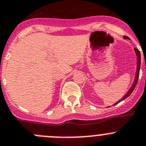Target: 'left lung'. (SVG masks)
Here are the masks:
<instances>
[{
	"instance_id": "1",
	"label": "left lung",
	"mask_w": 146,
	"mask_h": 146,
	"mask_svg": "<svg viewBox=\"0 0 146 146\" xmlns=\"http://www.w3.org/2000/svg\"><path fill=\"white\" fill-rule=\"evenodd\" d=\"M124 39H130V38L127 37V36H124ZM134 50H135V52L136 56H137V69H136L135 77L134 81H133V85L131 86V87L130 88V89L128 90V92L125 94V95L122 98V99H119V101H117V102L115 104H114V105L118 104V103H119V102H120L121 101L124 100V99H125L126 98L128 97V96L131 94L132 92H133V90L135 89V86H136V84H137V80H138V78H139V73H140V69H141V52H140V51H139L137 48H135Z\"/></svg>"
}]
</instances>
